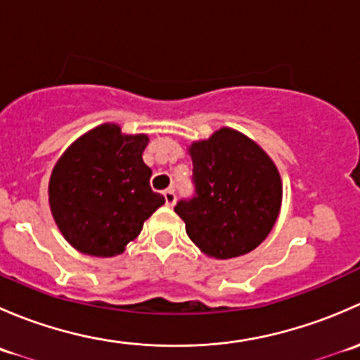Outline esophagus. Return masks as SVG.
I'll return each instance as SVG.
<instances>
[{
    "label": "esophagus",
    "mask_w": 360,
    "mask_h": 360,
    "mask_svg": "<svg viewBox=\"0 0 360 360\" xmlns=\"http://www.w3.org/2000/svg\"><path fill=\"white\" fill-rule=\"evenodd\" d=\"M163 198H165V203L169 207H172L174 203H176V193H174V190L170 188V190H165L163 191Z\"/></svg>",
    "instance_id": "1"
}]
</instances>
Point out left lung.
<instances>
[{
    "label": "left lung",
    "mask_w": 360,
    "mask_h": 360,
    "mask_svg": "<svg viewBox=\"0 0 360 360\" xmlns=\"http://www.w3.org/2000/svg\"><path fill=\"white\" fill-rule=\"evenodd\" d=\"M193 195L174 210L202 252L217 259L248 254L277 221L282 184L277 167L256 143L231 129L193 143Z\"/></svg>",
    "instance_id": "left-lung-1"
}]
</instances>
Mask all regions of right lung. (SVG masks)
Segmentation results:
<instances>
[{"instance_id": "add662e5", "label": "right lung", "mask_w": 360, "mask_h": 360, "mask_svg": "<svg viewBox=\"0 0 360 360\" xmlns=\"http://www.w3.org/2000/svg\"><path fill=\"white\" fill-rule=\"evenodd\" d=\"M148 136H123L104 123L79 137L57 162L49 193L53 219L79 252H123L165 198L151 190L143 162Z\"/></svg>"}]
</instances>
